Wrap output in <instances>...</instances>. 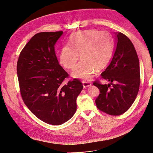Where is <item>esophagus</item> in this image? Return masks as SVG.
<instances>
[{
    "instance_id": "obj_1",
    "label": "esophagus",
    "mask_w": 153,
    "mask_h": 153,
    "mask_svg": "<svg viewBox=\"0 0 153 153\" xmlns=\"http://www.w3.org/2000/svg\"><path fill=\"white\" fill-rule=\"evenodd\" d=\"M82 83H83V86L84 88L88 87L91 86V85L90 82H87V81H83Z\"/></svg>"
}]
</instances>
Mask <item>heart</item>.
<instances>
[{
	"instance_id": "b5f03b06",
	"label": "heart",
	"mask_w": 153,
	"mask_h": 153,
	"mask_svg": "<svg viewBox=\"0 0 153 153\" xmlns=\"http://www.w3.org/2000/svg\"><path fill=\"white\" fill-rule=\"evenodd\" d=\"M70 45L63 46L59 62L67 69H73L79 58L82 60L72 73L75 78L88 80L96 71L106 67L114 51V40L108 32L96 29L80 30L70 37Z\"/></svg>"
}]
</instances>
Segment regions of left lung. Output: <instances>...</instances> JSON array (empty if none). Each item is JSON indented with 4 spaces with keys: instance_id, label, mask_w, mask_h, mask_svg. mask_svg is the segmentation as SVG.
Segmentation results:
<instances>
[{
    "instance_id": "obj_1",
    "label": "left lung",
    "mask_w": 153,
    "mask_h": 153,
    "mask_svg": "<svg viewBox=\"0 0 153 153\" xmlns=\"http://www.w3.org/2000/svg\"><path fill=\"white\" fill-rule=\"evenodd\" d=\"M115 48L111 63L102 73L109 83L94 85L100 90L97 108L112 115L126 112L135 100L140 85L139 62L132 42L126 35L115 33Z\"/></svg>"
}]
</instances>
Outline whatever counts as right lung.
<instances>
[{
  "instance_id": "1",
  "label": "right lung",
  "mask_w": 153,
  "mask_h": 153,
  "mask_svg": "<svg viewBox=\"0 0 153 153\" xmlns=\"http://www.w3.org/2000/svg\"><path fill=\"white\" fill-rule=\"evenodd\" d=\"M63 31L35 34L23 48L17 65L22 100L38 119L51 125L70 120L83 89L78 79L63 84L68 74L59 65L54 45Z\"/></svg>"
}]
</instances>
